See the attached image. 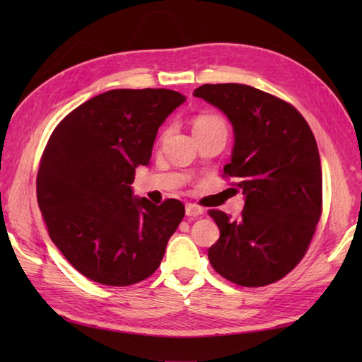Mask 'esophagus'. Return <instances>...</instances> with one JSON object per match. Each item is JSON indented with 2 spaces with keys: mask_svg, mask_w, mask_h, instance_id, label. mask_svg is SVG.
<instances>
[{
  "mask_svg": "<svg viewBox=\"0 0 362 362\" xmlns=\"http://www.w3.org/2000/svg\"><path fill=\"white\" fill-rule=\"evenodd\" d=\"M202 213H204V210L196 204H187V206H185V214L188 218H197V216H201Z\"/></svg>",
  "mask_w": 362,
  "mask_h": 362,
  "instance_id": "34e87169",
  "label": "esophagus"
}]
</instances>
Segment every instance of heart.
Returning a JSON list of instances; mask_svg holds the SVG:
<instances>
[{
    "instance_id": "heart-1",
    "label": "heart",
    "mask_w": 362,
    "mask_h": 362,
    "mask_svg": "<svg viewBox=\"0 0 362 362\" xmlns=\"http://www.w3.org/2000/svg\"><path fill=\"white\" fill-rule=\"evenodd\" d=\"M214 126H224V122L216 115H199V117L194 119V124H193V130L194 132H199V130H205V129H210ZM168 135V130H165L163 136Z\"/></svg>"
}]
</instances>
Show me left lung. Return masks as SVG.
Here are the masks:
<instances>
[{
    "instance_id": "1",
    "label": "left lung",
    "mask_w": 362,
    "mask_h": 362,
    "mask_svg": "<svg viewBox=\"0 0 362 362\" xmlns=\"http://www.w3.org/2000/svg\"><path fill=\"white\" fill-rule=\"evenodd\" d=\"M233 126L232 160L244 210L238 219L211 210L219 227L209 249L214 271L240 286L283 279L308 250L322 213V168L316 138L291 104L243 83H205L193 93Z\"/></svg>"
}]
</instances>
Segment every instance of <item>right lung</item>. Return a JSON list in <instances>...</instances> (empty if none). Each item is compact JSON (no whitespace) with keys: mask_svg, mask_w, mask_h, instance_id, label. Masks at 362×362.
Segmentation results:
<instances>
[{"mask_svg":"<svg viewBox=\"0 0 362 362\" xmlns=\"http://www.w3.org/2000/svg\"><path fill=\"white\" fill-rule=\"evenodd\" d=\"M185 96L174 90H110L59 122L37 174V201L52 243L87 279L129 286L161 263L185 206L134 196L158 127Z\"/></svg>","mask_w":362,"mask_h":362,"instance_id":"right-lung-1","label":"right lung"}]
</instances>
